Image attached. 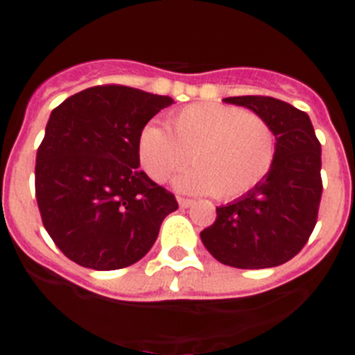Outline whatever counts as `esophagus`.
I'll use <instances>...</instances> for the list:
<instances>
[{
  "instance_id": "esophagus-1",
  "label": "esophagus",
  "mask_w": 355,
  "mask_h": 355,
  "mask_svg": "<svg viewBox=\"0 0 355 355\" xmlns=\"http://www.w3.org/2000/svg\"><path fill=\"white\" fill-rule=\"evenodd\" d=\"M178 206L180 208H189V206H193V200L191 199H184V197H178Z\"/></svg>"
}]
</instances>
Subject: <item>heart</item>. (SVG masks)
I'll return each mask as SVG.
<instances>
[{"instance_id":"b5f03b06","label":"heart","mask_w":355,"mask_h":355,"mask_svg":"<svg viewBox=\"0 0 355 355\" xmlns=\"http://www.w3.org/2000/svg\"><path fill=\"white\" fill-rule=\"evenodd\" d=\"M167 125L147 123L138 134L139 164L155 182H166L191 158L195 167L175 178V188L230 200L256 188L275 164L276 134L256 112L197 103L171 114Z\"/></svg>"}]
</instances>
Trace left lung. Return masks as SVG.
I'll list each match as a JSON object with an SVG mask.
<instances>
[{
    "label": "left lung",
    "mask_w": 355,
    "mask_h": 355,
    "mask_svg": "<svg viewBox=\"0 0 355 355\" xmlns=\"http://www.w3.org/2000/svg\"><path fill=\"white\" fill-rule=\"evenodd\" d=\"M270 123L276 158L269 175L248 193L217 208L216 223L200 232L208 252L237 269H267L297 256L317 223L322 180L320 144L306 112L275 97L223 99Z\"/></svg>",
    "instance_id": "8db88e82"
}]
</instances>
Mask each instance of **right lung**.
<instances>
[{"label":"right lung","mask_w":355,"mask_h":355,"mask_svg":"<svg viewBox=\"0 0 355 355\" xmlns=\"http://www.w3.org/2000/svg\"><path fill=\"white\" fill-rule=\"evenodd\" d=\"M173 105L130 86H94L49 116L36 153L42 223L71 261L94 270L123 269L155 245L175 195L139 169L138 134Z\"/></svg>","instance_id":"add662e5"}]
</instances>
